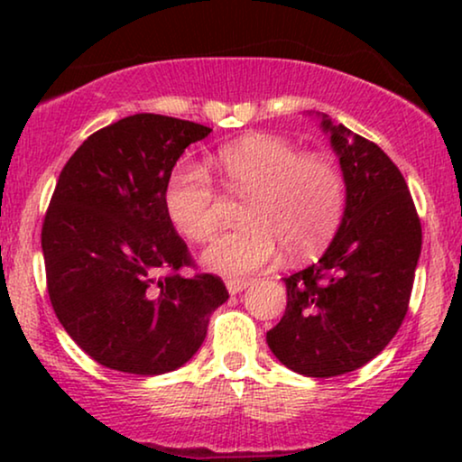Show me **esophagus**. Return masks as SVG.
Returning a JSON list of instances; mask_svg holds the SVG:
<instances>
[{
	"instance_id": "esophagus-1",
	"label": "esophagus",
	"mask_w": 462,
	"mask_h": 462,
	"mask_svg": "<svg viewBox=\"0 0 462 462\" xmlns=\"http://www.w3.org/2000/svg\"><path fill=\"white\" fill-rule=\"evenodd\" d=\"M248 286H250V280H229L226 282V290H229L231 296L244 292Z\"/></svg>"
}]
</instances>
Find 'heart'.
<instances>
[{
    "mask_svg": "<svg viewBox=\"0 0 462 462\" xmlns=\"http://www.w3.org/2000/svg\"><path fill=\"white\" fill-rule=\"evenodd\" d=\"M217 168L226 191L250 195L242 220L248 226L214 237L201 254L206 269L245 277L280 256L307 258L330 242L346 206L345 176L321 155H302L277 136L254 134L225 144ZM168 217L191 242H206L218 223V193L204 166L180 162L163 191Z\"/></svg>",
    "mask_w": 462,
    "mask_h": 462,
    "instance_id": "b5f03b06",
    "label": "heart"
}]
</instances>
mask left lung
Wrapping results in <instances>:
<instances>
[{
	"label": "left lung",
	"mask_w": 462,
	"mask_h": 462,
	"mask_svg": "<svg viewBox=\"0 0 462 462\" xmlns=\"http://www.w3.org/2000/svg\"><path fill=\"white\" fill-rule=\"evenodd\" d=\"M318 117L345 176V217L318 263L283 277L286 313L267 345L286 368L330 378L362 368L400 330L422 231L389 155L326 113Z\"/></svg>",
	"instance_id": "left-lung-1"
}]
</instances>
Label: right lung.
I'll return each mask as SVG.
<instances>
[{"label": "right lung", "mask_w": 462, "mask_h": 462, "mask_svg": "<svg viewBox=\"0 0 462 462\" xmlns=\"http://www.w3.org/2000/svg\"><path fill=\"white\" fill-rule=\"evenodd\" d=\"M210 132L136 113L88 136L62 168L42 229L48 294L69 337L105 368H180L229 299L217 275L176 273L193 261L163 201L179 157Z\"/></svg>", "instance_id": "1"}]
</instances>
